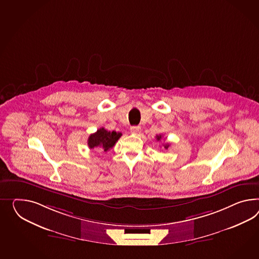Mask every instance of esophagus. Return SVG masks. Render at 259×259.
<instances>
[{"instance_id":"obj_1","label":"esophagus","mask_w":259,"mask_h":259,"mask_svg":"<svg viewBox=\"0 0 259 259\" xmlns=\"http://www.w3.org/2000/svg\"><path fill=\"white\" fill-rule=\"evenodd\" d=\"M131 132L133 134H138L141 133V127L139 126H133L131 127Z\"/></svg>"}]
</instances>
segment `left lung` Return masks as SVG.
<instances>
[{
	"label": "left lung",
	"instance_id": "8db88e82",
	"mask_svg": "<svg viewBox=\"0 0 259 259\" xmlns=\"http://www.w3.org/2000/svg\"><path fill=\"white\" fill-rule=\"evenodd\" d=\"M156 138H157L158 141H160V139H161V135H158ZM163 146H164V148H165V149H167V148L169 147V145H168V144H165V145H163Z\"/></svg>",
	"mask_w": 259,
	"mask_h": 259
}]
</instances>
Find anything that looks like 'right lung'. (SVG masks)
I'll return each mask as SVG.
<instances>
[{
    "label": "right lung",
    "instance_id": "obj_1",
    "mask_svg": "<svg viewBox=\"0 0 259 259\" xmlns=\"http://www.w3.org/2000/svg\"><path fill=\"white\" fill-rule=\"evenodd\" d=\"M122 133L116 132H108L104 127H101L89 136L87 145L89 148H102L104 151H108L112 148L120 137Z\"/></svg>",
    "mask_w": 259,
    "mask_h": 259
}]
</instances>
